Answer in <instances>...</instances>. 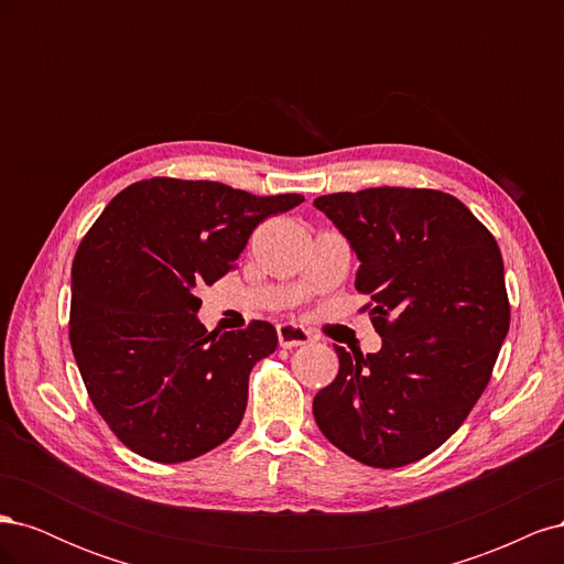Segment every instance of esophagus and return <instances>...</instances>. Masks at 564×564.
I'll return each instance as SVG.
<instances>
[{
    "label": "esophagus",
    "mask_w": 564,
    "mask_h": 564,
    "mask_svg": "<svg viewBox=\"0 0 564 564\" xmlns=\"http://www.w3.org/2000/svg\"><path fill=\"white\" fill-rule=\"evenodd\" d=\"M278 340L282 348H296V346H308L313 344V334L305 332L299 324H278Z\"/></svg>",
    "instance_id": "obj_1"
}]
</instances>
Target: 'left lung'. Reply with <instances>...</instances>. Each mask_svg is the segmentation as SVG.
Returning <instances> with one entry per match:
<instances>
[{
	"label": "left lung",
	"mask_w": 564,
	"mask_h": 564,
	"mask_svg": "<svg viewBox=\"0 0 564 564\" xmlns=\"http://www.w3.org/2000/svg\"><path fill=\"white\" fill-rule=\"evenodd\" d=\"M350 242L379 352H338L313 400L334 447L373 468L435 452L485 392L510 324L503 259L464 202L429 187L317 197Z\"/></svg>",
	"instance_id": "8db88e82"
}]
</instances>
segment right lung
<instances>
[{"label":"right lung","instance_id":"right-lung-1","mask_svg":"<svg viewBox=\"0 0 564 564\" xmlns=\"http://www.w3.org/2000/svg\"><path fill=\"white\" fill-rule=\"evenodd\" d=\"M301 202L158 176L124 187L84 235L70 346L98 414L131 452L181 464L237 431L249 373L278 332L263 319L207 332L195 289L235 268L261 220Z\"/></svg>","mask_w":564,"mask_h":564}]
</instances>
